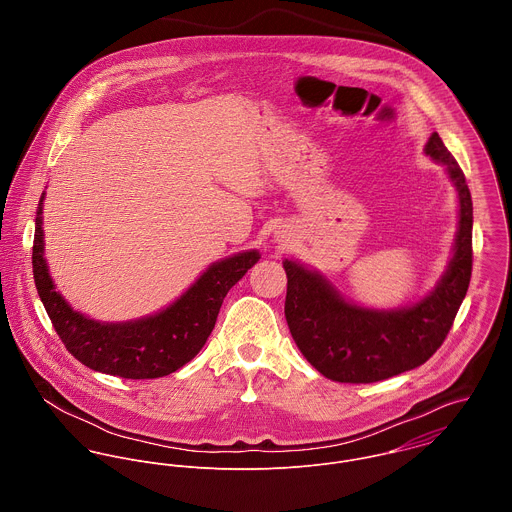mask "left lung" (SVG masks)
Here are the masks:
<instances>
[{"mask_svg": "<svg viewBox=\"0 0 512 512\" xmlns=\"http://www.w3.org/2000/svg\"><path fill=\"white\" fill-rule=\"evenodd\" d=\"M426 155L445 165L459 201L453 256L438 286L400 309H368L341 297L321 274L284 260L286 321L301 355L335 382L368 384L424 365L445 341L469 288L473 203L465 175L434 132Z\"/></svg>", "mask_w": 512, "mask_h": 512, "instance_id": "left-lung-1", "label": "left lung"}]
</instances>
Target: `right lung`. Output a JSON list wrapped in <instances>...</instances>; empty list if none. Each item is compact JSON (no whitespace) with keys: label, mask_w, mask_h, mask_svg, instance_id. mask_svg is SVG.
<instances>
[{"label":"right lung","mask_w":512,"mask_h":512,"mask_svg":"<svg viewBox=\"0 0 512 512\" xmlns=\"http://www.w3.org/2000/svg\"><path fill=\"white\" fill-rule=\"evenodd\" d=\"M43 201L37 207L33 240L35 288L67 351L82 365L132 380L167 376L187 365L215 329L222 299L260 260L258 250L238 252L209 266L203 276L169 307L124 323H102L74 311L55 290L43 258Z\"/></svg>","instance_id":"right-lung-1"}]
</instances>
